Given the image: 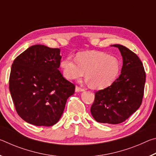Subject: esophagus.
Wrapping results in <instances>:
<instances>
[{
  "label": "esophagus",
  "mask_w": 156,
  "mask_h": 156,
  "mask_svg": "<svg viewBox=\"0 0 156 156\" xmlns=\"http://www.w3.org/2000/svg\"><path fill=\"white\" fill-rule=\"evenodd\" d=\"M76 92H79V91H84V89H83V88H81V87H78V86H76Z\"/></svg>",
  "instance_id": "esophagus-1"
}]
</instances>
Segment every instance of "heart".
I'll list each match as a JSON object with an SVG mask.
<instances>
[{"instance_id": "b5f03b06", "label": "heart", "mask_w": 156, "mask_h": 156, "mask_svg": "<svg viewBox=\"0 0 156 156\" xmlns=\"http://www.w3.org/2000/svg\"><path fill=\"white\" fill-rule=\"evenodd\" d=\"M63 75L69 80L85 78L91 88L100 89L112 84L120 69L118 60L105 53L91 51L82 52L76 59L68 56L60 62Z\"/></svg>"}]
</instances>
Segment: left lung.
<instances>
[{"mask_svg":"<svg viewBox=\"0 0 156 156\" xmlns=\"http://www.w3.org/2000/svg\"><path fill=\"white\" fill-rule=\"evenodd\" d=\"M118 47L123 59L121 74L112 85L95 93L91 113L97 122L122 123L138 110L144 95L146 73L135 53L120 44Z\"/></svg>","mask_w":156,"mask_h":156,"instance_id":"8db88e82","label":"left lung"}]
</instances>
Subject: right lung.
<instances>
[{
  "label": "right lung",
  "mask_w": 156,
  "mask_h": 156,
  "mask_svg": "<svg viewBox=\"0 0 156 156\" xmlns=\"http://www.w3.org/2000/svg\"><path fill=\"white\" fill-rule=\"evenodd\" d=\"M58 48L36 44L16 58L9 76V91L18 115L36 126L55 125L75 85L63 77Z\"/></svg>",
  "instance_id": "right-lung-1"
}]
</instances>
